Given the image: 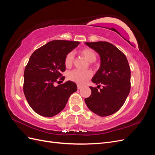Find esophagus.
<instances>
[{
	"label": "esophagus",
	"mask_w": 155,
	"mask_h": 155,
	"mask_svg": "<svg viewBox=\"0 0 155 155\" xmlns=\"http://www.w3.org/2000/svg\"><path fill=\"white\" fill-rule=\"evenodd\" d=\"M82 88V86H81V85H78V89H80V88Z\"/></svg>",
	"instance_id": "esophagus-1"
}]
</instances>
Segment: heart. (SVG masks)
<instances>
[{"mask_svg": "<svg viewBox=\"0 0 155 155\" xmlns=\"http://www.w3.org/2000/svg\"><path fill=\"white\" fill-rule=\"evenodd\" d=\"M80 53L85 57L88 61H94L96 59V54L94 51L90 48H84L80 50ZM74 60V53L72 51L69 52L65 55L64 63L67 68L72 66ZM92 76L91 70H74L68 74V79L70 81L76 83L78 85H84L88 79Z\"/></svg>", "mask_w": 155, "mask_h": 155, "instance_id": "obj_1", "label": "heart"}]
</instances>
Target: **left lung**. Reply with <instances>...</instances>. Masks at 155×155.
<instances>
[{
	"instance_id": "obj_1",
	"label": "left lung",
	"mask_w": 155,
	"mask_h": 155,
	"mask_svg": "<svg viewBox=\"0 0 155 155\" xmlns=\"http://www.w3.org/2000/svg\"><path fill=\"white\" fill-rule=\"evenodd\" d=\"M85 44L99 54L101 65L92 79L97 87H90L91 95L85 101L88 109L98 116L111 115L123 106L130 90L127 59L122 51L108 42ZM101 86L102 87L98 90Z\"/></svg>"
}]
</instances>
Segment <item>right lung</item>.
Returning <instances> with one entry per match:
<instances>
[{
  "label": "right lung",
  "instance_id": "obj_1",
  "mask_svg": "<svg viewBox=\"0 0 155 155\" xmlns=\"http://www.w3.org/2000/svg\"><path fill=\"white\" fill-rule=\"evenodd\" d=\"M80 43L78 41L55 40L34 51L24 72L23 91L31 109L38 114L52 117L65 107L70 96L77 91L76 84L67 81L55 87L62 80L64 59L69 51Z\"/></svg>",
  "mask_w": 155,
  "mask_h": 155
}]
</instances>
